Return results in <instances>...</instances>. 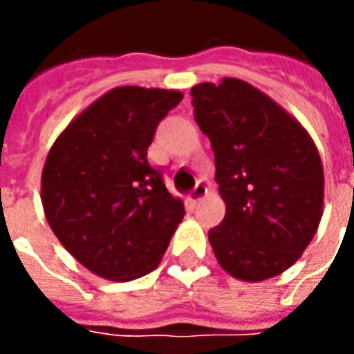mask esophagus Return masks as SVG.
Here are the masks:
<instances>
[{
	"label": "esophagus",
	"mask_w": 354,
	"mask_h": 354,
	"mask_svg": "<svg viewBox=\"0 0 354 354\" xmlns=\"http://www.w3.org/2000/svg\"><path fill=\"white\" fill-rule=\"evenodd\" d=\"M207 195H208L207 185L203 184V182H199V184L195 185V189L192 192V195L187 197V201H189V205H192V207H197V205H199L201 201L205 199Z\"/></svg>",
	"instance_id": "obj_1"
}]
</instances>
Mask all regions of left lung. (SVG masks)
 Listing matches in <instances>:
<instances>
[{"label":"left lung","instance_id":"8db88e82","mask_svg":"<svg viewBox=\"0 0 354 354\" xmlns=\"http://www.w3.org/2000/svg\"><path fill=\"white\" fill-rule=\"evenodd\" d=\"M216 159L222 223L208 231L225 273L267 281L296 263L319 230L324 170L311 134L260 88L235 77L192 88Z\"/></svg>","mask_w":354,"mask_h":354}]
</instances>
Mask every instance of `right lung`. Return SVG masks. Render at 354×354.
<instances>
[{"label":"right lung","instance_id":"right-lung-1","mask_svg":"<svg viewBox=\"0 0 354 354\" xmlns=\"http://www.w3.org/2000/svg\"><path fill=\"white\" fill-rule=\"evenodd\" d=\"M182 98L174 88H111L50 146L41 172L45 218L66 250L102 279L151 273L184 218V201L147 162L157 124Z\"/></svg>","mask_w":354,"mask_h":354}]
</instances>
